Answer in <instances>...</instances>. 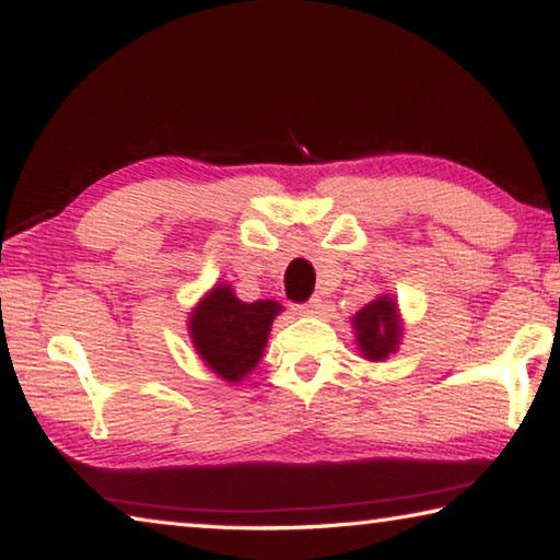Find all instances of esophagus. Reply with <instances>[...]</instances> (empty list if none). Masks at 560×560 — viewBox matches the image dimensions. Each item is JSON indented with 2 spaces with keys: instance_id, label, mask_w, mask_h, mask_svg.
I'll return each mask as SVG.
<instances>
[{
  "instance_id": "34e87169",
  "label": "esophagus",
  "mask_w": 560,
  "mask_h": 560,
  "mask_svg": "<svg viewBox=\"0 0 560 560\" xmlns=\"http://www.w3.org/2000/svg\"><path fill=\"white\" fill-rule=\"evenodd\" d=\"M318 308H320V299L314 296V299H308L306 303H299L296 314H301V316H314V314H318Z\"/></svg>"
}]
</instances>
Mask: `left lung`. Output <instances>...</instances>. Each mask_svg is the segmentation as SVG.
<instances>
[{"label":"left lung","mask_w":560,"mask_h":560,"mask_svg":"<svg viewBox=\"0 0 560 560\" xmlns=\"http://www.w3.org/2000/svg\"><path fill=\"white\" fill-rule=\"evenodd\" d=\"M353 328L355 343L363 358L377 363V360H385L387 355L395 353L402 336L395 299L381 296L368 303L365 308H360L353 316Z\"/></svg>","instance_id":"left-lung-1"}]
</instances>
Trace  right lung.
Returning a JSON list of instances; mask_svg holds the SVG:
<instances>
[{
  "mask_svg": "<svg viewBox=\"0 0 560 560\" xmlns=\"http://www.w3.org/2000/svg\"><path fill=\"white\" fill-rule=\"evenodd\" d=\"M279 311L277 301L244 303L230 283H217L189 314V338L212 373L226 383H240L261 360Z\"/></svg>",
  "mask_w": 560,
  "mask_h": 560,
  "instance_id": "right-lung-1",
  "label": "right lung"
}]
</instances>
